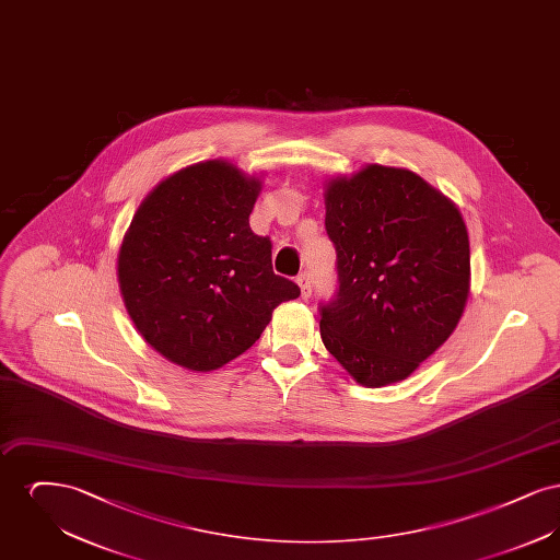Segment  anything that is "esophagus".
I'll return each mask as SVG.
<instances>
[{
  "label": "esophagus",
  "instance_id": "34e87169",
  "mask_svg": "<svg viewBox=\"0 0 560 560\" xmlns=\"http://www.w3.org/2000/svg\"><path fill=\"white\" fill-rule=\"evenodd\" d=\"M298 285H300V290H302V298L308 300L311 293H313V277H311V272H302V275L298 277Z\"/></svg>",
  "mask_w": 560,
  "mask_h": 560
}]
</instances>
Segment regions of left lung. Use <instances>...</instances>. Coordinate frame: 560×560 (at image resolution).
<instances>
[{
    "mask_svg": "<svg viewBox=\"0 0 560 560\" xmlns=\"http://www.w3.org/2000/svg\"><path fill=\"white\" fill-rule=\"evenodd\" d=\"M338 290L320 338L359 384L405 380L462 319L470 243L452 201L409 170L368 165L325 190Z\"/></svg>",
    "mask_w": 560,
    "mask_h": 560,
    "instance_id": "left-lung-1",
    "label": "left lung"
}]
</instances>
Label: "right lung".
<instances>
[{
	"instance_id": "add662e5",
	"label": "right lung",
	"mask_w": 560,
	"mask_h": 560,
	"mask_svg": "<svg viewBox=\"0 0 560 560\" xmlns=\"http://www.w3.org/2000/svg\"><path fill=\"white\" fill-rule=\"evenodd\" d=\"M260 187L229 161H203L165 178L133 213L119 288L136 329L167 361L218 370L300 295L272 272L270 240L249 229Z\"/></svg>"
}]
</instances>
